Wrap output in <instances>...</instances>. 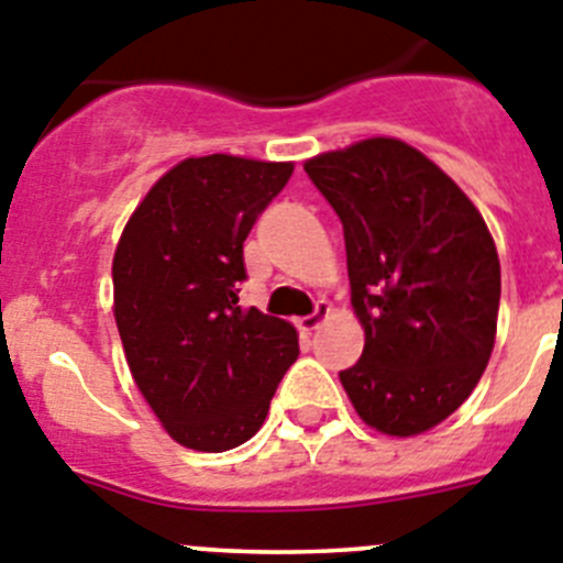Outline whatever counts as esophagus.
I'll return each mask as SVG.
<instances>
[{
    "instance_id": "34e87169",
    "label": "esophagus",
    "mask_w": 563,
    "mask_h": 563,
    "mask_svg": "<svg viewBox=\"0 0 563 563\" xmlns=\"http://www.w3.org/2000/svg\"><path fill=\"white\" fill-rule=\"evenodd\" d=\"M328 313H331V306H328L325 300H319L317 308H313V311L308 313V317H302L300 322H297V325H300V331L311 333V331H317V328L322 325V322H325Z\"/></svg>"
}]
</instances>
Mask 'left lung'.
I'll return each instance as SVG.
<instances>
[{"mask_svg":"<svg viewBox=\"0 0 563 563\" xmlns=\"http://www.w3.org/2000/svg\"><path fill=\"white\" fill-rule=\"evenodd\" d=\"M342 221L364 351L342 387L367 427L409 438L477 387L496 336L499 255L479 210L432 159L373 136L306 162Z\"/></svg>","mask_w":563,"mask_h":563,"instance_id":"1","label":"left lung"}]
</instances>
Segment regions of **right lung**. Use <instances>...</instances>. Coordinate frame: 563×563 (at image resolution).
<instances>
[{
    "label": "right lung",
    "instance_id": "right-lung-1",
    "mask_svg": "<svg viewBox=\"0 0 563 563\" xmlns=\"http://www.w3.org/2000/svg\"><path fill=\"white\" fill-rule=\"evenodd\" d=\"M291 170L230 154L179 162L140 201L114 252L131 376L170 438L196 452L246 443L300 356L288 322L238 306L244 241Z\"/></svg>",
    "mask_w": 563,
    "mask_h": 563
}]
</instances>
